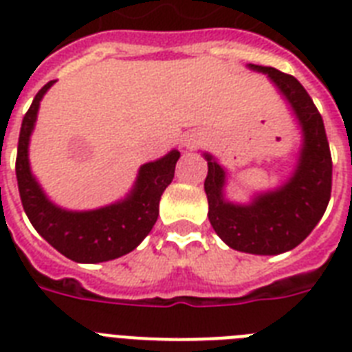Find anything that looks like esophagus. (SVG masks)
<instances>
[{
  "mask_svg": "<svg viewBox=\"0 0 352 352\" xmlns=\"http://www.w3.org/2000/svg\"><path fill=\"white\" fill-rule=\"evenodd\" d=\"M201 142H203V135H201V133H188V135H184L181 144H182V148L192 149L195 148V146H199Z\"/></svg>",
  "mask_w": 352,
  "mask_h": 352,
  "instance_id": "esophagus-1",
  "label": "esophagus"
}]
</instances>
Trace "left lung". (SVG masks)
<instances>
[{
    "mask_svg": "<svg viewBox=\"0 0 352 352\" xmlns=\"http://www.w3.org/2000/svg\"><path fill=\"white\" fill-rule=\"evenodd\" d=\"M248 69L267 74L294 113L301 127L298 164L281 186L256 193L250 203L239 204L225 197V168L214 155L203 153L208 162L204 181L208 219L215 234L234 250L278 256L300 245L325 214L333 186V160L322 115L305 87L274 67L248 63Z\"/></svg>",
    "mask_w": 352,
    "mask_h": 352,
    "instance_id": "8db88e82",
    "label": "left lung"
}]
</instances>
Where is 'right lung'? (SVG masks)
Instances as JSON below:
<instances>
[{
  "label": "right lung",
  "mask_w": 352,
  "mask_h": 352,
  "mask_svg": "<svg viewBox=\"0 0 352 352\" xmlns=\"http://www.w3.org/2000/svg\"><path fill=\"white\" fill-rule=\"evenodd\" d=\"M54 82L51 80L38 91L19 129L16 179L21 204L36 232L60 254L76 263L111 261L135 250L151 232L159 217L160 195L173 181L181 153L171 149L140 166L131 192L122 201L84 212L60 208L41 190L29 164V142L40 102Z\"/></svg>",
  "instance_id": "1"
}]
</instances>
